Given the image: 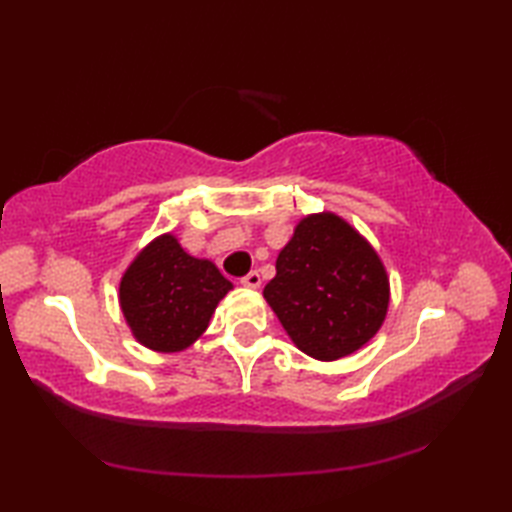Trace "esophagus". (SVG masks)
<instances>
[{
	"label": "esophagus",
	"instance_id": "obj_1",
	"mask_svg": "<svg viewBox=\"0 0 512 512\" xmlns=\"http://www.w3.org/2000/svg\"><path fill=\"white\" fill-rule=\"evenodd\" d=\"M242 284H244L246 288H250V290H257L259 286H262V277H259L257 270H253V273H248V275L242 279Z\"/></svg>",
	"mask_w": 512,
	"mask_h": 512
}]
</instances>
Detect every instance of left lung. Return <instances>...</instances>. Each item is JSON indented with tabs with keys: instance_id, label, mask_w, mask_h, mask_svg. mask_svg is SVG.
<instances>
[{
	"instance_id": "1",
	"label": "left lung",
	"mask_w": 512,
	"mask_h": 512,
	"mask_svg": "<svg viewBox=\"0 0 512 512\" xmlns=\"http://www.w3.org/2000/svg\"><path fill=\"white\" fill-rule=\"evenodd\" d=\"M383 259L332 211L308 213L277 255L264 299L303 354L330 363L361 350L389 310Z\"/></svg>"
}]
</instances>
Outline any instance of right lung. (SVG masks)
Wrapping results in <instances>:
<instances>
[{"instance_id":"1","label":"right lung","mask_w":512,"mask_h":512,"mask_svg":"<svg viewBox=\"0 0 512 512\" xmlns=\"http://www.w3.org/2000/svg\"><path fill=\"white\" fill-rule=\"evenodd\" d=\"M233 284L211 259L189 255L173 233L138 250L118 284V306L134 339L158 354L184 352L211 323Z\"/></svg>"}]
</instances>
